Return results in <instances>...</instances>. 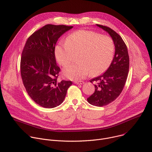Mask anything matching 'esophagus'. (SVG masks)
Here are the masks:
<instances>
[{
  "label": "esophagus",
  "instance_id": "esophagus-1",
  "mask_svg": "<svg viewBox=\"0 0 152 152\" xmlns=\"http://www.w3.org/2000/svg\"><path fill=\"white\" fill-rule=\"evenodd\" d=\"M76 84H79V85H82V84H83L84 83V82L83 81H75L74 82Z\"/></svg>",
  "mask_w": 152,
  "mask_h": 152
}]
</instances>
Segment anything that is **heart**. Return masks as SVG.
Listing matches in <instances>:
<instances>
[{
    "mask_svg": "<svg viewBox=\"0 0 152 152\" xmlns=\"http://www.w3.org/2000/svg\"><path fill=\"white\" fill-rule=\"evenodd\" d=\"M67 42H60L55 47L58 62L66 66L79 53L77 63L65 68L63 74L72 80H79L88 75L102 73L109 67L114 53V43L106 35L86 30H79L70 34Z\"/></svg>",
    "mask_w": 152,
    "mask_h": 152,
    "instance_id": "heart-1",
    "label": "heart"
}]
</instances>
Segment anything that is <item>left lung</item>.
I'll return each instance as SVG.
<instances>
[{
  "mask_svg": "<svg viewBox=\"0 0 152 152\" xmlns=\"http://www.w3.org/2000/svg\"><path fill=\"white\" fill-rule=\"evenodd\" d=\"M96 25L110 34L115 46L114 56L109 68L90 80L95 83V91L87 101L92 105L103 106L115 100L121 94L127 77L129 56L125 42L116 32L109 27Z\"/></svg>",
  "mask_w": 152,
  "mask_h": 152,
  "instance_id": "left-lung-1",
  "label": "left lung"
}]
</instances>
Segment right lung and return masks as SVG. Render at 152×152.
Masks as SVG:
<instances>
[{"label": "right lung", "mask_w": 152, "mask_h": 152, "mask_svg": "<svg viewBox=\"0 0 152 152\" xmlns=\"http://www.w3.org/2000/svg\"><path fill=\"white\" fill-rule=\"evenodd\" d=\"M73 27L46 25L26 42L20 61L21 76L28 95L42 107L53 108L61 104L72 85L70 80H57L60 68L55 48L58 38Z\"/></svg>", "instance_id": "right-lung-1"}]
</instances>
